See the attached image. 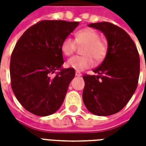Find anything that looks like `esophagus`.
Listing matches in <instances>:
<instances>
[{
  "mask_svg": "<svg viewBox=\"0 0 146 146\" xmlns=\"http://www.w3.org/2000/svg\"><path fill=\"white\" fill-rule=\"evenodd\" d=\"M75 75H76V76H82V74L80 73H77V72H76V73H75Z\"/></svg>",
  "mask_w": 146,
  "mask_h": 146,
  "instance_id": "esophagus-1",
  "label": "esophagus"
}]
</instances>
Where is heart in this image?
<instances>
[{"instance_id":"heart-1","label":"heart","mask_w":146,"mask_h":146,"mask_svg":"<svg viewBox=\"0 0 146 146\" xmlns=\"http://www.w3.org/2000/svg\"><path fill=\"white\" fill-rule=\"evenodd\" d=\"M76 45H84L83 48L84 56H73L66 62V66L76 71L91 68L94 66V58L96 61H101L107 53V46L100 39L97 30L92 28H85L75 33L74 40L66 37L61 44V51L65 56H70L76 51Z\"/></svg>"}]
</instances>
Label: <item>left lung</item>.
<instances>
[{
  "label": "left lung",
  "instance_id": "8db88e82",
  "mask_svg": "<svg viewBox=\"0 0 146 146\" xmlns=\"http://www.w3.org/2000/svg\"><path fill=\"white\" fill-rule=\"evenodd\" d=\"M104 33L107 53L102 63L84 75L83 101L89 112L110 116L125 106L137 88L140 73L139 54L133 40L120 27L102 22L88 25Z\"/></svg>",
  "mask_w": 146,
  "mask_h": 146
}]
</instances>
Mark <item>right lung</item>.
Instances as JSON below:
<instances>
[{"mask_svg":"<svg viewBox=\"0 0 146 146\" xmlns=\"http://www.w3.org/2000/svg\"><path fill=\"white\" fill-rule=\"evenodd\" d=\"M78 22L43 20L18 40L10 62L12 91L27 111L40 116L55 113L63 102L75 70L63 69L61 44ZM58 70L54 78L50 74Z\"/></svg>","mask_w":146,"mask_h":146,"instance_id":"obj_1","label":"right lung"}]
</instances>
